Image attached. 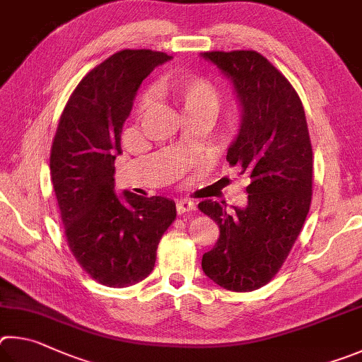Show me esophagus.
I'll return each instance as SVG.
<instances>
[{
  "mask_svg": "<svg viewBox=\"0 0 362 362\" xmlns=\"http://www.w3.org/2000/svg\"><path fill=\"white\" fill-rule=\"evenodd\" d=\"M195 210V204L191 199H182V200H177L176 204V211L177 214H185L189 211H194Z\"/></svg>",
  "mask_w": 362,
  "mask_h": 362,
  "instance_id": "obj_1",
  "label": "esophagus"
}]
</instances>
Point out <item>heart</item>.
Returning <instances> with one entry per match:
<instances>
[{
	"label": "heart",
	"instance_id": "b5f03b06",
	"mask_svg": "<svg viewBox=\"0 0 362 362\" xmlns=\"http://www.w3.org/2000/svg\"><path fill=\"white\" fill-rule=\"evenodd\" d=\"M165 90L171 100L180 106L185 117L206 116L213 119L216 116L221 105L219 88L210 79L195 74L175 76L167 81ZM151 95L144 93L138 101L136 111L141 114L151 106Z\"/></svg>",
	"mask_w": 362,
	"mask_h": 362
}]
</instances>
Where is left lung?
I'll return each mask as SVG.
<instances>
[{
  "label": "left lung",
  "instance_id": "left-lung-1",
  "mask_svg": "<svg viewBox=\"0 0 362 362\" xmlns=\"http://www.w3.org/2000/svg\"><path fill=\"white\" fill-rule=\"evenodd\" d=\"M232 82L242 107L227 162L251 180L248 205L204 200L199 208L219 226L202 257L205 275L221 288L248 293L281 269L312 204L313 151L302 101L289 81L256 50L204 52Z\"/></svg>",
  "mask_w": 362,
  "mask_h": 362
}]
</instances>
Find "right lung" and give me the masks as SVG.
Returning a JSON list of instances; mask_svg holds the SVG:
<instances>
[{"label": "right lung", "mask_w": 362, "mask_h": 362, "mask_svg": "<svg viewBox=\"0 0 362 362\" xmlns=\"http://www.w3.org/2000/svg\"><path fill=\"white\" fill-rule=\"evenodd\" d=\"M170 55L125 49L84 76L62 112L50 151V176L69 250L110 288L148 276L157 246L176 218L175 202L114 191V160L133 100L152 69Z\"/></svg>", "instance_id": "add662e5"}]
</instances>
